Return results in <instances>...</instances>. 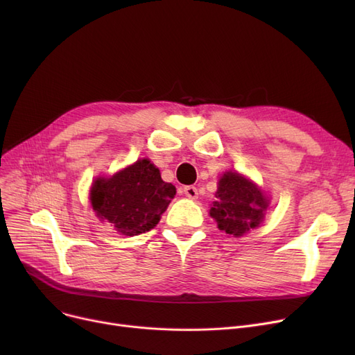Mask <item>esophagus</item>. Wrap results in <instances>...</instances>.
Masks as SVG:
<instances>
[{
    "mask_svg": "<svg viewBox=\"0 0 355 355\" xmlns=\"http://www.w3.org/2000/svg\"><path fill=\"white\" fill-rule=\"evenodd\" d=\"M184 194L189 198L196 200L198 197V190H197V187H194V185H187V187H184Z\"/></svg>",
    "mask_w": 355,
    "mask_h": 355,
    "instance_id": "esophagus-1",
    "label": "esophagus"
}]
</instances>
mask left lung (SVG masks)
Returning a JSON list of instances; mask_svg holds the SVG:
<instances>
[{
	"mask_svg": "<svg viewBox=\"0 0 355 355\" xmlns=\"http://www.w3.org/2000/svg\"><path fill=\"white\" fill-rule=\"evenodd\" d=\"M268 206L266 197L252 181L237 173H226L218 181L210 216L220 230L239 237L259 227Z\"/></svg>",
	"mask_w": 355,
	"mask_h": 355,
	"instance_id": "8db88e82",
	"label": "left lung"
}]
</instances>
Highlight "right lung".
<instances>
[{"label": "right lung", "mask_w": 355, "mask_h": 355, "mask_svg": "<svg viewBox=\"0 0 355 355\" xmlns=\"http://www.w3.org/2000/svg\"><path fill=\"white\" fill-rule=\"evenodd\" d=\"M175 193L151 161L139 159L110 178H98L90 202L96 216L112 223L116 232L138 236L158 225Z\"/></svg>", "instance_id": "obj_1"}]
</instances>
